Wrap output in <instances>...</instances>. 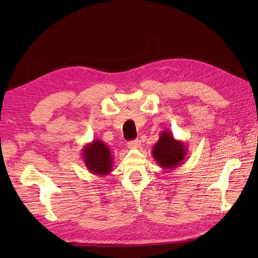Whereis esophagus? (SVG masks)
Returning a JSON list of instances; mask_svg holds the SVG:
<instances>
[{"label": "esophagus", "instance_id": "34e87169", "mask_svg": "<svg viewBox=\"0 0 258 258\" xmlns=\"http://www.w3.org/2000/svg\"><path fill=\"white\" fill-rule=\"evenodd\" d=\"M140 146H141V141L140 140H134V141H130L128 142V147L129 148H139Z\"/></svg>", "mask_w": 258, "mask_h": 258}]
</instances>
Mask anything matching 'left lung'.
Instances as JSON below:
<instances>
[{
    "label": "left lung",
    "instance_id": "1",
    "mask_svg": "<svg viewBox=\"0 0 258 258\" xmlns=\"http://www.w3.org/2000/svg\"><path fill=\"white\" fill-rule=\"evenodd\" d=\"M152 155L160 168L167 171L173 170L183 163L187 155V146L184 142L175 140L172 132L166 130L160 134Z\"/></svg>",
    "mask_w": 258,
    "mask_h": 258
}]
</instances>
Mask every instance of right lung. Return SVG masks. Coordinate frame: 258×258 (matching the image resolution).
Masks as SVG:
<instances>
[{
  "mask_svg": "<svg viewBox=\"0 0 258 258\" xmlns=\"http://www.w3.org/2000/svg\"><path fill=\"white\" fill-rule=\"evenodd\" d=\"M83 160L89 172L107 175L113 170V155L110 147L100 140H93L83 147Z\"/></svg>",
  "mask_w": 258,
  "mask_h": 258,
  "instance_id": "right-lung-1",
  "label": "right lung"
}]
</instances>
